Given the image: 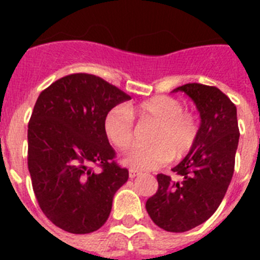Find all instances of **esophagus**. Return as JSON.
I'll return each mask as SVG.
<instances>
[{"instance_id": "esophagus-1", "label": "esophagus", "mask_w": 260, "mask_h": 260, "mask_svg": "<svg viewBox=\"0 0 260 260\" xmlns=\"http://www.w3.org/2000/svg\"><path fill=\"white\" fill-rule=\"evenodd\" d=\"M138 174H141V172L137 171V169H130V171H128V176H130V178H134V177H137Z\"/></svg>"}]
</instances>
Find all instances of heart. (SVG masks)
<instances>
[{
	"mask_svg": "<svg viewBox=\"0 0 260 260\" xmlns=\"http://www.w3.org/2000/svg\"><path fill=\"white\" fill-rule=\"evenodd\" d=\"M134 117L141 122L156 123L152 146L133 151L125 162L138 171L157 169L173 158L190 152L201 133V119L195 110L185 108L180 99L157 95L139 104L116 107L104 118V134L114 148L127 151L135 142Z\"/></svg>",
	"mask_w": 260,
	"mask_h": 260,
	"instance_id": "b5f03b06",
	"label": "heart"
}]
</instances>
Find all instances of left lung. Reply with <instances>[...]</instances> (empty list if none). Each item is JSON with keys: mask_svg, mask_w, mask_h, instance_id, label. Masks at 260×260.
<instances>
[{"mask_svg": "<svg viewBox=\"0 0 260 260\" xmlns=\"http://www.w3.org/2000/svg\"><path fill=\"white\" fill-rule=\"evenodd\" d=\"M194 100L201 113L198 141L172 171L157 174L158 187L146 210L157 226L182 233L203 224L224 199L234 172L240 139L237 108L217 87L187 83L177 87Z\"/></svg>", "mask_w": 260, "mask_h": 260, "instance_id": "8db88e82", "label": "left lung"}]
</instances>
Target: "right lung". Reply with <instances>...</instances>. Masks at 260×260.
<instances>
[{"mask_svg":"<svg viewBox=\"0 0 260 260\" xmlns=\"http://www.w3.org/2000/svg\"><path fill=\"white\" fill-rule=\"evenodd\" d=\"M130 99L107 80L84 73L66 75L39 95L28 122V171L41 211L58 228L91 233L109 217L128 171L114 161L104 118Z\"/></svg>","mask_w":260,"mask_h":260,"instance_id":"add662e5","label":"right lung"}]
</instances>
